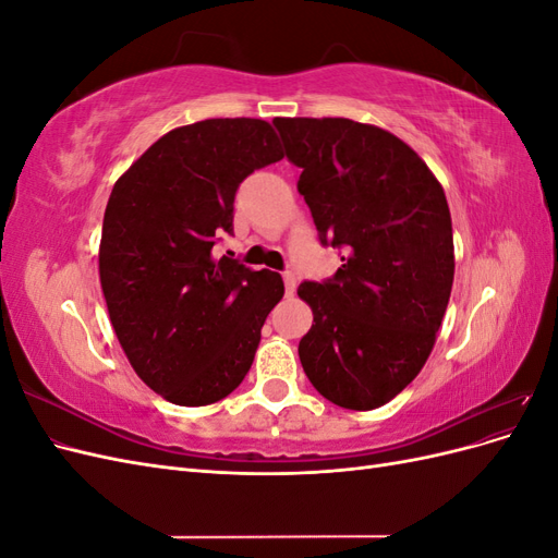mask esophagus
<instances>
[{"label":"esophagus","instance_id":"obj_1","mask_svg":"<svg viewBox=\"0 0 558 558\" xmlns=\"http://www.w3.org/2000/svg\"><path fill=\"white\" fill-rule=\"evenodd\" d=\"M283 283H286V293L293 295L295 293V286H298V277H295L293 269H286V272H283Z\"/></svg>","mask_w":558,"mask_h":558}]
</instances>
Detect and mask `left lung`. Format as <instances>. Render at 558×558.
Here are the masks:
<instances>
[{
  "label": "left lung",
  "mask_w": 558,
  "mask_h": 558,
  "mask_svg": "<svg viewBox=\"0 0 558 558\" xmlns=\"http://www.w3.org/2000/svg\"><path fill=\"white\" fill-rule=\"evenodd\" d=\"M302 174L318 240L342 253L326 281L298 295L314 324L298 353L312 386L344 410L393 400L424 367L453 283L442 185L396 134L349 118H277Z\"/></svg>",
  "instance_id": "obj_1"
}]
</instances>
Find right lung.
Returning <instances> with one entry per match:
<instances>
[{
  "label": "right lung",
  "mask_w": 558,
  "mask_h": 558,
  "mask_svg": "<svg viewBox=\"0 0 558 558\" xmlns=\"http://www.w3.org/2000/svg\"><path fill=\"white\" fill-rule=\"evenodd\" d=\"M281 158L269 123L209 118L167 132L113 185L99 244L111 326L134 373L181 408L242 384L283 295L281 275L211 253L240 183Z\"/></svg>",
  "instance_id": "right-lung-1"
}]
</instances>
